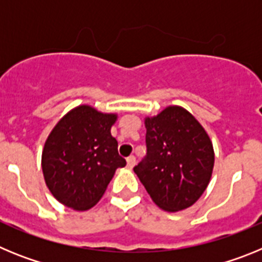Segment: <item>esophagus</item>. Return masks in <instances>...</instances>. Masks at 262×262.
Returning a JSON list of instances; mask_svg holds the SVG:
<instances>
[{
	"instance_id": "34e87169",
	"label": "esophagus",
	"mask_w": 262,
	"mask_h": 262,
	"mask_svg": "<svg viewBox=\"0 0 262 262\" xmlns=\"http://www.w3.org/2000/svg\"><path fill=\"white\" fill-rule=\"evenodd\" d=\"M135 163H136L135 156H128V157H127V168L133 169L134 165H135Z\"/></svg>"
}]
</instances>
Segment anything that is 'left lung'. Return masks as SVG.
Masks as SVG:
<instances>
[{"label":"left lung","mask_w":262,"mask_h":262,"mask_svg":"<svg viewBox=\"0 0 262 262\" xmlns=\"http://www.w3.org/2000/svg\"><path fill=\"white\" fill-rule=\"evenodd\" d=\"M145 128L147 155L134 172L160 209L190 207L211 178L214 148L209 135L189 111L178 106L147 118Z\"/></svg>","instance_id":"obj_1"}]
</instances>
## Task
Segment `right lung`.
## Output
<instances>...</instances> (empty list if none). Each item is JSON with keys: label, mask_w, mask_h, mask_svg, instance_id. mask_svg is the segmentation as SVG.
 Returning a JSON list of instances; mask_svg holds the SVG:
<instances>
[{"label": "right lung", "mask_w": 262, "mask_h": 262, "mask_svg": "<svg viewBox=\"0 0 262 262\" xmlns=\"http://www.w3.org/2000/svg\"><path fill=\"white\" fill-rule=\"evenodd\" d=\"M117 115L82 105L69 111L51 131L41 154L46 184L60 203L71 209L93 207L126 160L111 136Z\"/></svg>", "instance_id": "1"}]
</instances>
